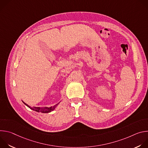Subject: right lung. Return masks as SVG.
Listing matches in <instances>:
<instances>
[{"mask_svg":"<svg viewBox=\"0 0 148 148\" xmlns=\"http://www.w3.org/2000/svg\"><path fill=\"white\" fill-rule=\"evenodd\" d=\"M23 102L26 105L27 107H28L29 108H30L31 110H33V111H35L37 112H41V113H49V112H50L51 111H53L55 108L57 106V105L59 104V103L60 102H58L57 103V104H56L55 105H54V106H52V107H44V108H40V107H31L30 106H29V105L26 104V103H25L23 101Z\"/></svg>","mask_w":148,"mask_h":148,"instance_id":"right-lung-1","label":"right lung"}]
</instances>
